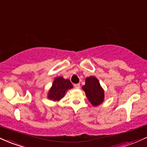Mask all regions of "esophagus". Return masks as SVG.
Listing matches in <instances>:
<instances>
[{"mask_svg":"<svg viewBox=\"0 0 147 147\" xmlns=\"http://www.w3.org/2000/svg\"><path fill=\"white\" fill-rule=\"evenodd\" d=\"M74 86H75L76 88H80V84H74Z\"/></svg>","mask_w":147,"mask_h":147,"instance_id":"1","label":"esophagus"}]
</instances>
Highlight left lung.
Here are the masks:
<instances>
[{
  "instance_id": "left-lung-1",
  "label": "left lung",
  "mask_w": 147,
  "mask_h": 147,
  "mask_svg": "<svg viewBox=\"0 0 147 147\" xmlns=\"http://www.w3.org/2000/svg\"><path fill=\"white\" fill-rule=\"evenodd\" d=\"M82 88L85 91L89 102H90L92 105L97 106L103 102L104 92L96 77H89L86 78L85 85L82 86Z\"/></svg>"
}]
</instances>
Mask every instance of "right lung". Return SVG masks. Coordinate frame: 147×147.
<instances>
[{
  "instance_id": "add662e5",
  "label": "right lung",
  "mask_w": 147,
  "mask_h": 147,
  "mask_svg": "<svg viewBox=\"0 0 147 147\" xmlns=\"http://www.w3.org/2000/svg\"><path fill=\"white\" fill-rule=\"evenodd\" d=\"M72 88V84L69 79H65L62 77H57L48 93V98L54 101L59 100L63 97L65 92Z\"/></svg>"
}]
</instances>
